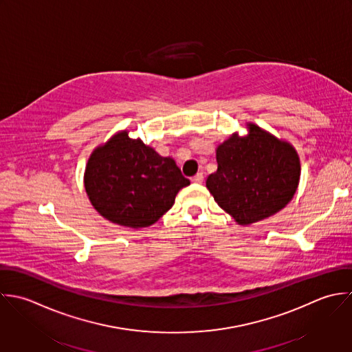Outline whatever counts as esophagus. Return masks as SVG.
<instances>
[{
	"instance_id": "1",
	"label": "esophagus",
	"mask_w": 352,
	"mask_h": 352,
	"mask_svg": "<svg viewBox=\"0 0 352 352\" xmlns=\"http://www.w3.org/2000/svg\"><path fill=\"white\" fill-rule=\"evenodd\" d=\"M192 183H197V184H202L204 183V173H197L192 179H191Z\"/></svg>"
}]
</instances>
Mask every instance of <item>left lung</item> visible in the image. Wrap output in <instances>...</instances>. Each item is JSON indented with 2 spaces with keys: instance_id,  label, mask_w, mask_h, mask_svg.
Returning a JSON list of instances; mask_svg holds the SVG:
<instances>
[{
  "instance_id": "1",
  "label": "left lung",
  "mask_w": 352,
  "mask_h": 352,
  "mask_svg": "<svg viewBox=\"0 0 352 352\" xmlns=\"http://www.w3.org/2000/svg\"><path fill=\"white\" fill-rule=\"evenodd\" d=\"M247 133H232L216 148L217 172L206 187L239 226H251L284 209L300 180L295 147L254 122Z\"/></svg>"
}]
</instances>
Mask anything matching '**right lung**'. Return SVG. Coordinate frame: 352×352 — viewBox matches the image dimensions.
Segmentation results:
<instances>
[{"mask_svg":"<svg viewBox=\"0 0 352 352\" xmlns=\"http://www.w3.org/2000/svg\"><path fill=\"white\" fill-rule=\"evenodd\" d=\"M83 182L104 219L135 230L157 223L190 184L172 157H161L139 138H129L126 129L93 150Z\"/></svg>","mask_w":352,"mask_h":352,"instance_id":"right-lung-1","label":"right lung"}]
</instances>
